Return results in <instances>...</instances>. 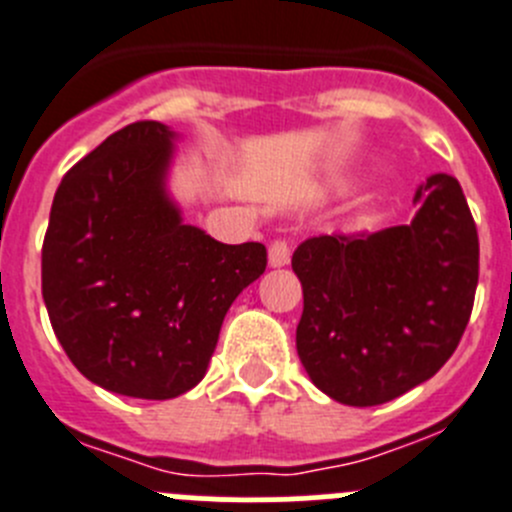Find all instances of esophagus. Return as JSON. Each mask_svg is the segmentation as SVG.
<instances>
[{
	"instance_id": "obj_1",
	"label": "esophagus",
	"mask_w": 512,
	"mask_h": 512,
	"mask_svg": "<svg viewBox=\"0 0 512 512\" xmlns=\"http://www.w3.org/2000/svg\"><path fill=\"white\" fill-rule=\"evenodd\" d=\"M267 262L270 267H285L290 262V245L285 240H275L267 250Z\"/></svg>"
}]
</instances>
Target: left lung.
Instances as JSON below:
<instances>
[{"label":"left lung","mask_w":512,"mask_h":512,"mask_svg":"<svg viewBox=\"0 0 512 512\" xmlns=\"http://www.w3.org/2000/svg\"><path fill=\"white\" fill-rule=\"evenodd\" d=\"M409 224L300 242L295 346L323 394L376 407L432 379L455 353L475 303L480 242L462 186L434 174Z\"/></svg>","instance_id":"left-lung-1"}]
</instances>
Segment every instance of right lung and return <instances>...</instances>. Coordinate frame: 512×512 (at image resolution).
<instances>
[{
  "instance_id": "obj_1",
  "label": "right lung",
  "mask_w": 512,
  "mask_h": 512,
  "mask_svg": "<svg viewBox=\"0 0 512 512\" xmlns=\"http://www.w3.org/2000/svg\"><path fill=\"white\" fill-rule=\"evenodd\" d=\"M176 133L138 121L62 176L42 245V298L75 369L133 399L204 379L234 298L265 272L260 242L222 245L166 191Z\"/></svg>"
}]
</instances>
